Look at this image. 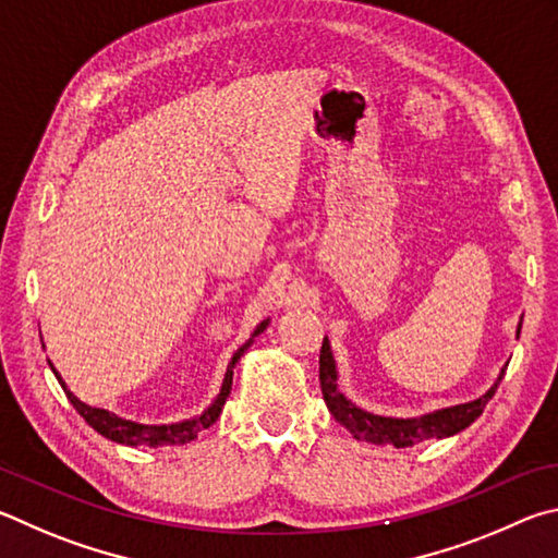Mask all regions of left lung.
<instances>
[{
	"mask_svg": "<svg viewBox=\"0 0 558 558\" xmlns=\"http://www.w3.org/2000/svg\"><path fill=\"white\" fill-rule=\"evenodd\" d=\"M517 336H520V330H517ZM318 363H320L318 367L320 392H324L328 412L336 416V422L343 424L350 434L360 438V441H367L375 446H395V448H407V446L422 444L426 438H446L463 432V428L471 426L475 418L483 414L485 404L490 402L497 385H500V379L505 375L502 369L500 377H497V383L487 389L483 397L473 399V402L438 409V412L424 414L418 418H392V416L369 414L365 409L355 407L343 392H340L338 369H336L333 353H330L328 338H324V345H320Z\"/></svg>",
	"mask_w": 558,
	"mask_h": 558,
	"instance_id": "8db88e82",
	"label": "left lung"
}]
</instances>
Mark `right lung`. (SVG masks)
Instances as JSON below:
<instances>
[{"mask_svg":"<svg viewBox=\"0 0 558 558\" xmlns=\"http://www.w3.org/2000/svg\"><path fill=\"white\" fill-rule=\"evenodd\" d=\"M269 326V318L262 320V324L254 328L252 338L244 343L238 353L232 355L230 365H228V373H225V379H222V387H220V395L215 397V402L205 409V412L201 416L195 418H185V422H179V424H161V426H146V424H136V422H130V418H122L117 416L112 412H107V409H97V407H87L83 404L81 399H77L71 389L65 387L63 377L56 373V367L51 360H48V365H51L53 375L58 383H61L65 397L71 399V404L75 407V412L81 414L87 424H90L97 434H102L105 438H110V441L114 444H124V446H173V444H189L193 441L195 436H198L203 428L213 426L215 422H218V416L222 412L225 407V399L230 397V389H232V367L238 365V360L244 355V350H247L252 345V340L257 338L259 333H264Z\"/></svg>","mask_w":558,"mask_h":558,"instance_id":"obj_1","label":"right lung"}]
</instances>
